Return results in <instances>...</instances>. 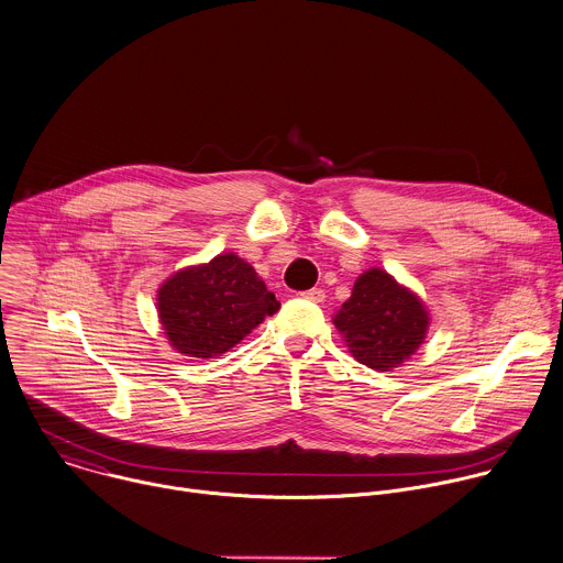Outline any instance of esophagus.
<instances>
[{"label": "esophagus", "mask_w": 563, "mask_h": 563, "mask_svg": "<svg viewBox=\"0 0 563 563\" xmlns=\"http://www.w3.org/2000/svg\"><path fill=\"white\" fill-rule=\"evenodd\" d=\"M300 296H302V298H307V300H311V302H322V300H324V291H322L320 287L307 289V291H302Z\"/></svg>", "instance_id": "obj_1"}]
</instances>
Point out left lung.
Returning a JSON list of instances; mask_svg holds the SVG:
<instances>
[{
    "label": "left lung",
    "instance_id": "left-lung-1",
    "mask_svg": "<svg viewBox=\"0 0 563 563\" xmlns=\"http://www.w3.org/2000/svg\"><path fill=\"white\" fill-rule=\"evenodd\" d=\"M333 324L349 351L373 371H391L424 342L429 316L416 294L400 287L387 272H364Z\"/></svg>",
    "mask_w": 563,
    "mask_h": 563
}]
</instances>
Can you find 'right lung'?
I'll use <instances>...</instances> for the list:
<instances>
[{
  "instance_id": "add662e5",
  "label": "right lung",
  "mask_w": 563,
  "mask_h": 563,
  "mask_svg": "<svg viewBox=\"0 0 563 563\" xmlns=\"http://www.w3.org/2000/svg\"><path fill=\"white\" fill-rule=\"evenodd\" d=\"M278 309L276 296L236 254L176 272L158 289L165 335L178 353L192 357L230 351Z\"/></svg>"
}]
</instances>
